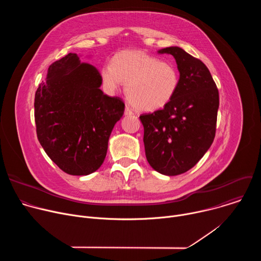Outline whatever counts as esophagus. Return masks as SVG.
Instances as JSON below:
<instances>
[{
    "label": "esophagus",
    "instance_id": "esophagus-1",
    "mask_svg": "<svg viewBox=\"0 0 261 261\" xmlns=\"http://www.w3.org/2000/svg\"><path fill=\"white\" fill-rule=\"evenodd\" d=\"M125 115H126V116H132V115H134V113H133V110L131 109V107L126 106V108H125Z\"/></svg>",
    "mask_w": 261,
    "mask_h": 261
}]
</instances>
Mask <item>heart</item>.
Wrapping results in <instances>:
<instances>
[{
  "instance_id": "obj_1",
  "label": "heart",
  "mask_w": 261,
  "mask_h": 261,
  "mask_svg": "<svg viewBox=\"0 0 261 261\" xmlns=\"http://www.w3.org/2000/svg\"><path fill=\"white\" fill-rule=\"evenodd\" d=\"M101 80L108 93L117 92L125 83L129 102L146 113L168 105L179 85L178 72L173 65L140 50L116 55L113 63L102 67Z\"/></svg>"
}]
</instances>
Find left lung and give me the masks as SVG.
Masks as SVG:
<instances>
[{
    "label": "left lung",
    "instance_id": "8db88e82",
    "mask_svg": "<svg viewBox=\"0 0 261 261\" xmlns=\"http://www.w3.org/2000/svg\"><path fill=\"white\" fill-rule=\"evenodd\" d=\"M173 56L179 85L164 108L139 117L143 126L145 156L164 175L191 169L212 145L219 108V92L207 67L178 46L159 49Z\"/></svg>",
    "mask_w": 261,
    "mask_h": 261
}]
</instances>
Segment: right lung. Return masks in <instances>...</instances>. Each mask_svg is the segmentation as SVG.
I'll use <instances>...</instances> for the list:
<instances>
[{
    "label": "right lung",
    "mask_w": 261,
    "mask_h": 261,
    "mask_svg": "<svg viewBox=\"0 0 261 261\" xmlns=\"http://www.w3.org/2000/svg\"><path fill=\"white\" fill-rule=\"evenodd\" d=\"M96 67L68 54L53 63L35 95L37 137L66 173L88 175L106 157L109 136L124 115L119 97L105 95Z\"/></svg>",
    "instance_id": "add662e5"
}]
</instances>
